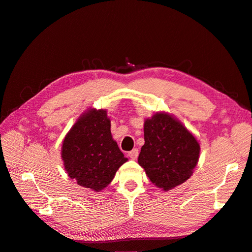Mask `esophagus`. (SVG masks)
<instances>
[{
	"label": "esophagus",
	"mask_w": 252,
	"mask_h": 252,
	"mask_svg": "<svg viewBox=\"0 0 252 252\" xmlns=\"http://www.w3.org/2000/svg\"><path fill=\"white\" fill-rule=\"evenodd\" d=\"M128 156L130 157L132 159H136V158H138V157H139V149L138 148H134L131 151H129L128 152Z\"/></svg>",
	"instance_id": "obj_1"
}]
</instances>
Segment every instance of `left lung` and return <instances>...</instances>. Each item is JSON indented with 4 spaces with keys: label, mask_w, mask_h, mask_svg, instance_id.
<instances>
[{
    "label": "left lung",
    "mask_w": 252,
    "mask_h": 252,
    "mask_svg": "<svg viewBox=\"0 0 252 252\" xmlns=\"http://www.w3.org/2000/svg\"><path fill=\"white\" fill-rule=\"evenodd\" d=\"M144 140L138 162L157 187L167 191L191 177L200 144L180 121L157 112L144 122Z\"/></svg>",
    "instance_id": "1"
}]
</instances>
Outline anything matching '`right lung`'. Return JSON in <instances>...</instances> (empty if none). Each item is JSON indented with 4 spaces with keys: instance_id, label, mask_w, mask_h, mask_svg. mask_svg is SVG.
<instances>
[{
    "instance_id": "1",
    "label": "right lung",
    "mask_w": 252,
    "mask_h": 252,
    "mask_svg": "<svg viewBox=\"0 0 252 252\" xmlns=\"http://www.w3.org/2000/svg\"><path fill=\"white\" fill-rule=\"evenodd\" d=\"M61 155L70 179L96 192L110 184L128 159L112 139L105 109H88L82 114L66 134Z\"/></svg>"
}]
</instances>
